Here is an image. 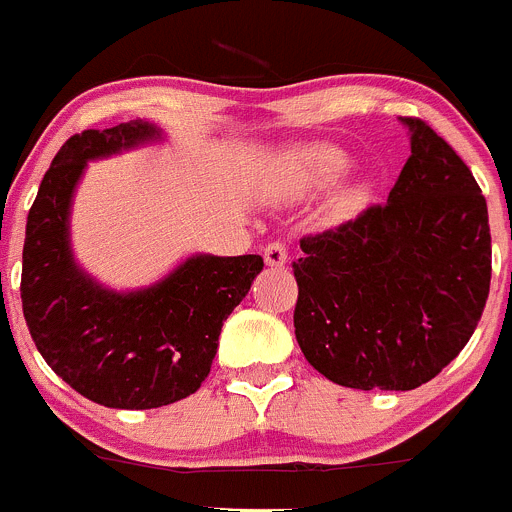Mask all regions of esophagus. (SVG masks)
<instances>
[{"label": "esophagus", "mask_w": 512, "mask_h": 512, "mask_svg": "<svg viewBox=\"0 0 512 512\" xmlns=\"http://www.w3.org/2000/svg\"><path fill=\"white\" fill-rule=\"evenodd\" d=\"M264 261H266V266H271V269H279V266H284L286 261H289V248H286V243H281V241L269 243V246L264 248Z\"/></svg>", "instance_id": "esophagus-1"}]
</instances>
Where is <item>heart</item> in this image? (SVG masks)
<instances>
[{"instance_id": "1", "label": "heart", "mask_w": 512, "mask_h": 512, "mask_svg": "<svg viewBox=\"0 0 512 512\" xmlns=\"http://www.w3.org/2000/svg\"><path fill=\"white\" fill-rule=\"evenodd\" d=\"M354 168V160L337 145H311L301 150L296 158V180L306 191H332ZM367 196L364 188H354L352 201H362Z\"/></svg>"}]
</instances>
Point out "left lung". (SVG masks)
I'll use <instances>...</instances> for the list:
<instances>
[{
    "label": "left lung",
    "mask_w": 512,
    "mask_h": 512,
    "mask_svg": "<svg viewBox=\"0 0 512 512\" xmlns=\"http://www.w3.org/2000/svg\"><path fill=\"white\" fill-rule=\"evenodd\" d=\"M384 206L301 238L296 342L352 389L407 392L470 342L490 291L488 203L460 155L422 120Z\"/></svg>",
    "instance_id": "1"
}]
</instances>
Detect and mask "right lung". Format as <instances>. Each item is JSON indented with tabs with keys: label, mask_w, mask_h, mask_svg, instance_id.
I'll return each instance as SVG.
<instances>
[{
	"label": "right lung",
	"mask_w": 512,
	"mask_h": 512,
	"mask_svg": "<svg viewBox=\"0 0 512 512\" xmlns=\"http://www.w3.org/2000/svg\"><path fill=\"white\" fill-rule=\"evenodd\" d=\"M163 140L160 125L140 118L72 135L27 216L19 291L29 334L55 374L115 410H153L196 392L223 321L264 269L253 253H193L155 284L115 291L77 264L70 216L87 163Z\"/></svg>",
	"instance_id": "add662e5"
}]
</instances>
